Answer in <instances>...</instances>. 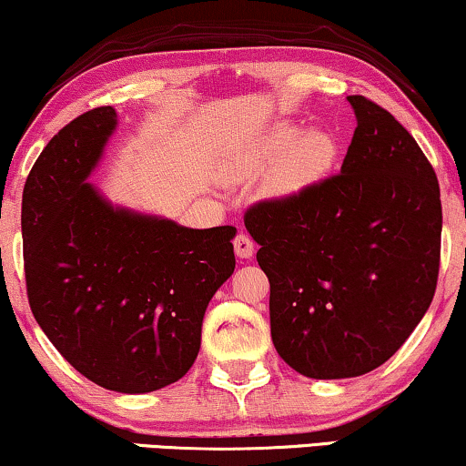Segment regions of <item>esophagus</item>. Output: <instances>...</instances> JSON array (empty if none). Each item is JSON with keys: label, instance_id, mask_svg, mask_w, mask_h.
<instances>
[{"label": "esophagus", "instance_id": "obj_1", "mask_svg": "<svg viewBox=\"0 0 466 466\" xmlns=\"http://www.w3.org/2000/svg\"><path fill=\"white\" fill-rule=\"evenodd\" d=\"M234 251H237L238 258H251L253 256V251H256V245H253L249 234L238 232L237 237H234Z\"/></svg>", "mask_w": 466, "mask_h": 466}]
</instances>
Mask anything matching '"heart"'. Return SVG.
<instances>
[{
	"label": "heart",
	"instance_id": "1",
	"mask_svg": "<svg viewBox=\"0 0 466 466\" xmlns=\"http://www.w3.org/2000/svg\"><path fill=\"white\" fill-rule=\"evenodd\" d=\"M335 158L338 144L329 133L308 131L299 137L297 127L279 125L232 165V176L249 178L277 163L268 189L277 196H288L320 180L333 167Z\"/></svg>",
	"mask_w": 466,
	"mask_h": 466
}]
</instances>
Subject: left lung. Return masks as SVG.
I'll use <instances>...</instances> for the list:
<instances>
[{"mask_svg":"<svg viewBox=\"0 0 466 466\" xmlns=\"http://www.w3.org/2000/svg\"><path fill=\"white\" fill-rule=\"evenodd\" d=\"M341 172L251 204L245 228L270 284V338L309 379L372 372L432 303L441 191L413 135L365 96Z\"/></svg>","mask_w":466,"mask_h":466,"instance_id":"obj_1","label":"left lung"}]
</instances>
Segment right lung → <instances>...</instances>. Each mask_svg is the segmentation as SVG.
<instances>
[{"label":"right lung","mask_w":466,"mask_h":466,"mask_svg":"<svg viewBox=\"0 0 466 466\" xmlns=\"http://www.w3.org/2000/svg\"><path fill=\"white\" fill-rule=\"evenodd\" d=\"M116 125L111 107L90 109L40 152L23 189V267L34 318L76 372L148 393L196 361L206 305L234 273L237 228L111 208L86 178Z\"/></svg>","instance_id":"1"}]
</instances>
